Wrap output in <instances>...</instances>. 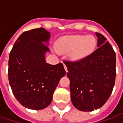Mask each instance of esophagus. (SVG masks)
<instances>
[{"mask_svg": "<svg viewBox=\"0 0 123 123\" xmlns=\"http://www.w3.org/2000/svg\"><path fill=\"white\" fill-rule=\"evenodd\" d=\"M63 65H64V68H65V71H66V72H68V68H67V67H66V65H65V64H63Z\"/></svg>", "mask_w": 123, "mask_h": 123, "instance_id": "1", "label": "esophagus"}]
</instances>
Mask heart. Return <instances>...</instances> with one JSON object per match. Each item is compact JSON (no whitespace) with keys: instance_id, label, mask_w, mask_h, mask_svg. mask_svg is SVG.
<instances>
[{"instance_id":"obj_1","label":"heart","mask_w":123,"mask_h":123,"mask_svg":"<svg viewBox=\"0 0 123 123\" xmlns=\"http://www.w3.org/2000/svg\"><path fill=\"white\" fill-rule=\"evenodd\" d=\"M58 50L68 53L72 61H80L91 55L95 50L97 40L92 36L70 35L62 36L56 42ZM57 53V51H55Z\"/></svg>"}]
</instances>
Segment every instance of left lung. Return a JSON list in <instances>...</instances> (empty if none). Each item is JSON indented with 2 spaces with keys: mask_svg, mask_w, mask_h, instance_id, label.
Wrapping results in <instances>:
<instances>
[{
  "mask_svg": "<svg viewBox=\"0 0 123 123\" xmlns=\"http://www.w3.org/2000/svg\"><path fill=\"white\" fill-rule=\"evenodd\" d=\"M95 35L98 47L95 51L81 61L65 62L72 103L85 112L101 108L110 98L115 81V53L103 35Z\"/></svg>",
  "mask_w": 123,
  "mask_h": 123,
  "instance_id": "left-lung-1",
  "label": "left lung"
}]
</instances>
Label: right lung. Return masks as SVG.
Here are the masks:
<instances>
[{
	"label": "right lung",
	"instance_id": "right-lung-1",
	"mask_svg": "<svg viewBox=\"0 0 123 123\" xmlns=\"http://www.w3.org/2000/svg\"><path fill=\"white\" fill-rule=\"evenodd\" d=\"M50 38V33L43 28L25 31L16 40L9 55L8 80L12 93L28 109L47 108L65 75L62 63L45 61Z\"/></svg>",
	"mask_w": 123,
	"mask_h": 123
}]
</instances>
